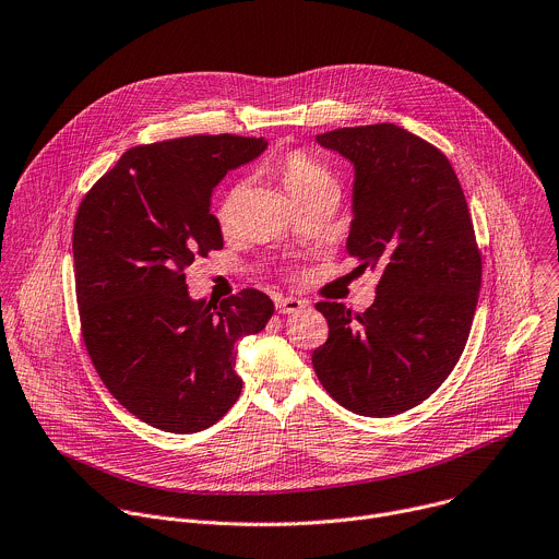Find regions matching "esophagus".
Here are the masks:
<instances>
[{
  "instance_id": "esophagus-1",
  "label": "esophagus",
  "mask_w": 559,
  "mask_h": 559,
  "mask_svg": "<svg viewBox=\"0 0 559 559\" xmlns=\"http://www.w3.org/2000/svg\"><path fill=\"white\" fill-rule=\"evenodd\" d=\"M275 308H277V312H282V314H295V312H299L301 308H306V304H304L301 299H297V297H282V299L275 301Z\"/></svg>"
}]
</instances>
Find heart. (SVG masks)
<instances>
[{
  "instance_id": "heart-1",
  "label": "heart",
  "mask_w": 559,
  "mask_h": 559,
  "mask_svg": "<svg viewBox=\"0 0 559 559\" xmlns=\"http://www.w3.org/2000/svg\"><path fill=\"white\" fill-rule=\"evenodd\" d=\"M275 176L280 178L282 187L288 191V195L301 198L310 191L317 189H337V180L332 178V174L319 163L314 160L310 154L301 152V150H290L286 154H282L275 165H273ZM240 195H242V185L236 182L231 185L225 193H222L217 206H215V222L222 231L231 229L234 219H236V211L240 204Z\"/></svg>"
}]
</instances>
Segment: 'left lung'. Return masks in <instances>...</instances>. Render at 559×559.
<instances>
[{"instance_id":"1","label":"left lung","mask_w":559,"mask_h":559,"mask_svg":"<svg viewBox=\"0 0 559 559\" xmlns=\"http://www.w3.org/2000/svg\"><path fill=\"white\" fill-rule=\"evenodd\" d=\"M355 165V273H379L366 312L337 301L314 308L328 340L312 353L323 390L361 416L416 407L459 364L478 304L483 255L459 176L438 147L392 126L317 136Z\"/></svg>"}]
</instances>
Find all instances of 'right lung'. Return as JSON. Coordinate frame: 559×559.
<instances>
[{
    "label": "right lung",
    "mask_w": 559,
    "mask_h": 559,
    "mask_svg": "<svg viewBox=\"0 0 559 559\" xmlns=\"http://www.w3.org/2000/svg\"><path fill=\"white\" fill-rule=\"evenodd\" d=\"M264 139L195 134L128 150L83 195L72 231L85 350L130 414L174 433L211 427L242 392L236 344L264 330L258 288L193 301L185 271L222 249L213 187Z\"/></svg>",
    "instance_id": "add662e5"
}]
</instances>
